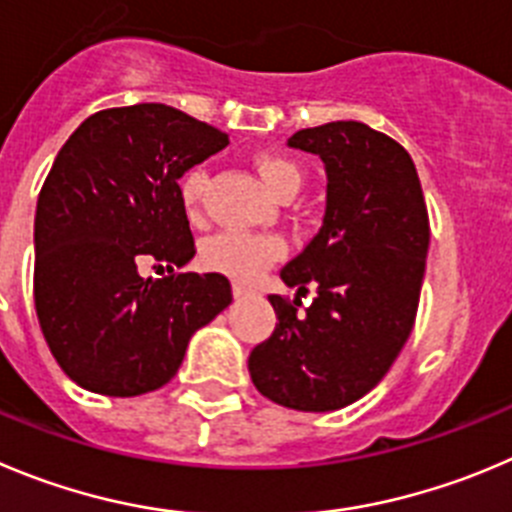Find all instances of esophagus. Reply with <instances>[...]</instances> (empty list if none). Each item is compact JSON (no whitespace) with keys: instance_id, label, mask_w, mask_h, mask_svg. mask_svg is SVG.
Listing matches in <instances>:
<instances>
[{"instance_id":"obj_1","label":"esophagus","mask_w":512,"mask_h":512,"mask_svg":"<svg viewBox=\"0 0 512 512\" xmlns=\"http://www.w3.org/2000/svg\"><path fill=\"white\" fill-rule=\"evenodd\" d=\"M232 293H234V298H245V295L252 293V288H250V285H245V283H234Z\"/></svg>"}]
</instances>
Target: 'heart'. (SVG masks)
Wrapping results in <instances>:
<instances>
[{
	"label": "heart",
	"mask_w": 512,
	"mask_h": 512,
	"mask_svg": "<svg viewBox=\"0 0 512 512\" xmlns=\"http://www.w3.org/2000/svg\"><path fill=\"white\" fill-rule=\"evenodd\" d=\"M255 169L260 171L262 181L267 189L278 199H290L298 194L303 184L300 166L293 159L283 154H272V151H260L255 154ZM204 189H207V171L202 166L186 171L181 176L179 194L186 214L191 219L199 217L202 207ZM285 255V242L275 234H250V232H219L199 247V260L207 270L227 275L232 280H255L262 272L278 262Z\"/></svg>",
	"instance_id": "1"
}]
</instances>
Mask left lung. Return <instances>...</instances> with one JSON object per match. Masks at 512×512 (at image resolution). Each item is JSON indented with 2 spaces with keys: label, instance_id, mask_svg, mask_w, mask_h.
I'll return each mask as SVG.
<instances>
[{
  "label": "left lung",
  "instance_id": "8db88e82",
  "mask_svg": "<svg viewBox=\"0 0 512 512\" xmlns=\"http://www.w3.org/2000/svg\"><path fill=\"white\" fill-rule=\"evenodd\" d=\"M288 143L326 164V217L280 272L298 298L267 295L278 323L247 366L257 391L280 407L333 412L369 394L412 333L429 214L412 159L386 133L333 121ZM308 284L316 298L300 314Z\"/></svg>",
  "mask_w": 512,
  "mask_h": 512
}]
</instances>
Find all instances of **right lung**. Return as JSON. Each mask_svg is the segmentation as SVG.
Wrapping results in <instances>:
<instances>
[{
    "instance_id": "obj_1",
    "label": "right lung",
    "mask_w": 512,
    "mask_h": 512,
    "mask_svg": "<svg viewBox=\"0 0 512 512\" xmlns=\"http://www.w3.org/2000/svg\"><path fill=\"white\" fill-rule=\"evenodd\" d=\"M229 136L164 103L93 113L60 148L35 214V310L60 369L103 396L174 379L194 331L232 303L197 255L179 179ZM169 276L143 279L140 262Z\"/></svg>"
}]
</instances>
